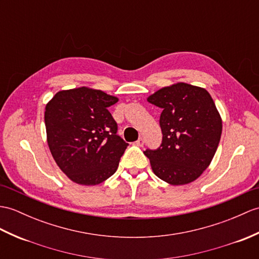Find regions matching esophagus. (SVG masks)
I'll list each match as a JSON object with an SVG mask.
<instances>
[{
  "mask_svg": "<svg viewBox=\"0 0 259 259\" xmlns=\"http://www.w3.org/2000/svg\"><path fill=\"white\" fill-rule=\"evenodd\" d=\"M136 144H137L138 147H143V144H144V139H143V138H139V139L137 140Z\"/></svg>",
  "mask_w": 259,
  "mask_h": 259,
  "instance_id": "1",
  "label": "esophagus"
}]
</instances>
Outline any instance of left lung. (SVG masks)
<instances>
[{"label":"left lung","mask_w":259,"mask_h":259,"mask_svg":"<svg viewBox=\"0 0 259 259\" xmlns=\"http://www.w3.org/2000/svg\"><path fill=\"white\" fill-rule=\"evenodd\" d=\"M162 109V143L144 151L153 173L171 185L195 181L211 163L222 135V118L206 89L178 82L149 96Z\"/></svg>","instance_id":"left-lung-1"}]
</instances>
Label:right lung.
Wrapping results in <instances>:
<instances>
[{
    "instance_id": "add662e5",
    "label": "right lung",
    "mask_w": 259,
    "mask_h": 259,
    "mask_svg": "<svg viewBox=\"0 0 259 259\" xmlns=\"http://www.w3.org/2000/svg\"><path fill=\"white\" fill-rule=\"evenodd\" d=\"M118 98L101 90H61L45 108L51 153L66 176L80 185H97L118 169L127 149L108 110Z\"/></svg>"
}]
</instances>
